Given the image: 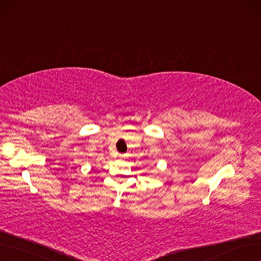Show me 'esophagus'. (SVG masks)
I'll return each mask as SVG.
<instances>
[{"label": "esophagus", "instance_id": "34e87169", "mask_svg": "<svg viewBox=\"0 0 261 261\" xmlns=\"http://www.w3.org/2000/svg\"><path fill=\"white\" fill-rule=\"evenodd\" d=\"M119 158H120V159H125V155H124V154H120Z\"/></svg>", "mask_w": 261, "mask_h": 261}]
</instances>
